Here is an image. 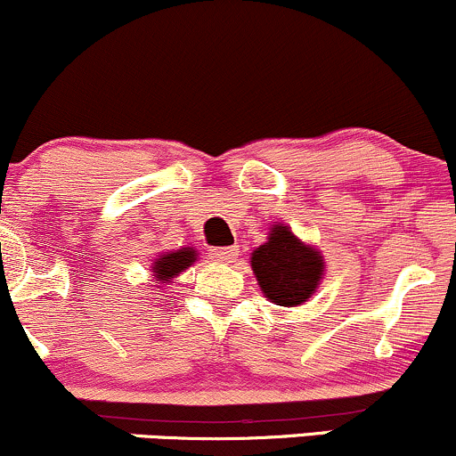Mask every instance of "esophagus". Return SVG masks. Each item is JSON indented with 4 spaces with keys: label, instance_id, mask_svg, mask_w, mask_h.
I'll use <instances>...</instances> for the list:
<instances>
[{
    "label": "esophagus",
    "instance_id": "esophagus-1",
    "mask_svg": "<svg viewBox=\"0 0 456 456\" xmlns=\"http://www.w3.org/2000/svg\"><path fill=\"white\" fill-rule=\"evenodd\" d=\"M240 248L238 246H224V248H212L210 255L214 261H218V264H232V261L238 257Z\"/></svg>",
    "mask_w": 456,
    "mask_h": 456
}]
</instances>
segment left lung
<instances>
[{
    "label": "left lung",
    "mask_w": 456,
    "mask_h": 456,
    "mask_svg": "<svg viewBox=\"0 0 456 456\" xmlns=\"http://www.w3.org/2000/svg\"><path fill=\"white\" fill-rule=\"evenodd\" d=\"M250 268L264 296L289 308L315 296L326 261L322 250L302 242L291 227L276 223L270 227L268 240L250 253Z\"/></svg>",
    "instance_id": "1"
}]
</instances>
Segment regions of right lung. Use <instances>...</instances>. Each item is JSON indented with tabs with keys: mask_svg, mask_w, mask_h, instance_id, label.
Instances as JSON below:
<instances>
[{
	"mask_svg": "<svg viewBox=\"0 0 456 456\" xmlns=\"http://www.w3.org/2000/svg\"><path fill=\"white\" fill-rule=\"evenodd\" d=\"M199 257L195 246H184V248L169 250V253H159L156 259L151 261V279L159 282L156 287L169 285L182 272L191 268Z\"/></svg>",
	"mask_w": 456,
	"mask_h": 456,
	"instance_id": "right-lung-1",
	"label": "right lung"
}]
</instances>
